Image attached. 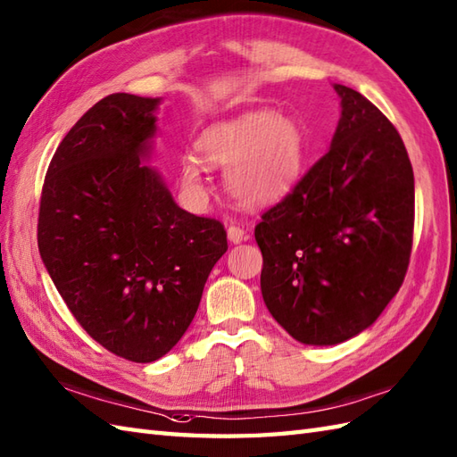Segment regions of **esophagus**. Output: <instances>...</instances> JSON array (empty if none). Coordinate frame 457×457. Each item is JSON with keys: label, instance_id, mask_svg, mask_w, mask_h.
Returning a JSON list of instances; mask_svg holds the SVG:
<instances>
[{"label": "esophagus", "instance_id": "34e87169", "mask_svg": "<svg viewBox=\"0 0 457 457\" xmlns=\"http://www.w3.org/2000/svg\"><path fill=\"white\" fill-rule=\"evenodd\" d=\"M228 239L231 243H241V241L247 239V233L243 231L239 226H229L228 228Z\"/></svg>", "mask_w": 457, "mask_h": 457}]
</instances>
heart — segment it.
Segmentation results:
<instances>
[{
	"mask_svg": "<svg viewBox=\"0 0 457 457\" xmlns=\"http://www.w3.org/2000/svg\"><path fill=\"white\" fill-rule=\"evenodd\" d=\"M196 150L200 159L185 155L180 162V179L188 188H204L206 167L226 169L229 195L243 206L262 208L300 179L303 134L292 116L261 109L208 126Z\"/></svg>",
	"mask_w": 457,
	"mask_h": 457,
	"instance_id": "1",
	"label": "heart"
}]
</instances>
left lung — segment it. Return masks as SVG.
Returning a JSON list of instances; mask_svg holds the SVG:
<instances>
[{"label":"left lung","mask_w":457,"mask_h":457,"mask_svg":"<svg viewBox=\"0 0 457 457\" xmlns=\"http://www.w3.org/2000/svg\"><path fill=\"white\" fill-rule=\"evenodd\" d=\"M333 87L341 119L331 147L254 228L264 303L315 346L348 341L386 310L415 224V177L395 126L364 95Z\"/></svg>","instance_id":"8db88e82"}]
</instances>
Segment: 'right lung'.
Wrapping results in <instances>:
<instances>
[{"mask_svg": "<svg viewBox=\"0 0 457 457\" xmlns=\"http://www.w3.org/2000/svg\"><path fill=\"white\" fill-rule=\"evenodd\" d=\"M159 103L112 93L93 104L52 157L38 212L40 257L68 310L140 364L180 341L228 251L224 226L179 208L144 163Z\"/></svg>", "mask_w": 457, "mask_h": 457, "instance_id": "right-lung-1", "label": "right lung"}]
</instances>
